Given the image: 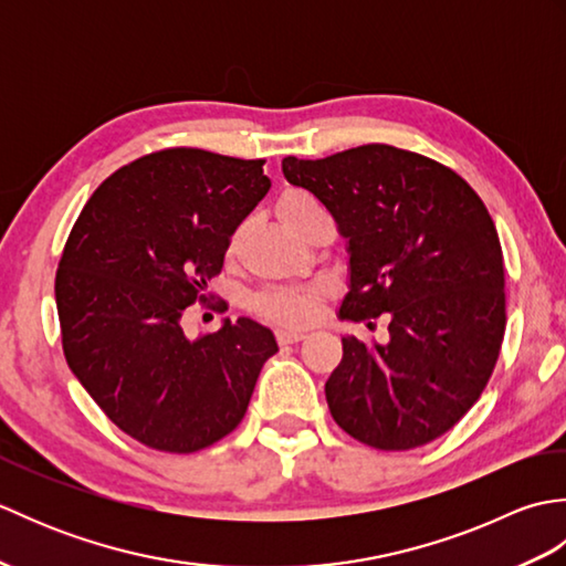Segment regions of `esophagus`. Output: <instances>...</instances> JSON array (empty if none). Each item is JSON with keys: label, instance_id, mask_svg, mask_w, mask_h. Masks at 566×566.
Instances as JSON below:
<instances>
[{"label": "esophagus", "instance_id": "esophagus-1", "mask_svg": "<svg viewBox=\"0 0 566 566\" xmlns=\"http://www.w3.org/2000/svg\"><path fill=\"white\" fill-rule=\"evenodd\" d=\"M304 338H306L304 331H292V328L276 331V343H280V345H294V343L304 340Z\"/></svg>", "mask_w": 566, "mask_h": 566}]
</instances>
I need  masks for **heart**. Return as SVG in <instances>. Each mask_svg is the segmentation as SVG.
I'll return each instance as SVG.
<instances>
[{"instance_id": "b5f03b06", "label": "heart", "mask_w": 566, "mask_h": 566, "mask_svg": "<svg viewBox=\"0 0 566 566\" xmlns=\"http://www.w3.org/2000/svg\"><path fill=\"white\" fill-rule=\"evenodd\" d=\"M316 209H321L318 201L304 189L284 191L280 201H276V213H280V219L290 226L294 233L298 231V226L304 223L306 216ZM233 250H235V238L231 243V252ZM326 294H328L326 284L272 286V290H262L252 296L250 306L255 308L260 316H268L272 321L296 326V323H308L316 318L318 306Z\"/></svg>"}]
</instances>
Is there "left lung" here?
I'll use <instances>...</instances> for the list:
<instances>
[{"label":"left lung","instance_id":"left-lung-1","mask_svg":"<svg viewBox=\"0 0 566 566\" xmlns=\"http://www.w3.org/2000/svg\"><path fill=\"white\" fill-rule=\"evenodd\" d=\"M282 172L347 238L340 318H389V343L343 338L326 381L333 420L387 452L444 436L482 396L506 331V270L484 201L450 167L387 143L290 155Z\"/></svg>","mask_w":566,"mask_h":566}]
</instances>
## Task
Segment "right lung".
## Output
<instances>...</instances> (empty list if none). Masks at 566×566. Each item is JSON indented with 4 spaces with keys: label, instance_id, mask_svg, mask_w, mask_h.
I'll return each mask as SVG.
<instances>
[{
    "label": "right lung",
    "instance_id": "1",
    "mask_svg": "<svg viewBox=\"0 0 566 566\" xmlns=\"http://www.w3.org/2000/svg\"><path fill=\"white\" fill-rule=\"evenodd\" d=\"M262 165L201 148L148 153L104 179L67 235L55 272L65 359L146 448L189 454L233 432L276 353L272 331L250 318L197 340L182 331L268 195Z\"/></svg>",
    "mask_w": 566,
    "mask_h": 566
}]
</instances>
